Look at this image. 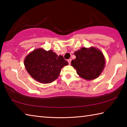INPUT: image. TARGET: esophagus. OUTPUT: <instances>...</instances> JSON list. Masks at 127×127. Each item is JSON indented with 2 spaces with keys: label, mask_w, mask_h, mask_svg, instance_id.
I'll list each match as a JSON object with an SVG mask.
<instances>
[{
  "label": "esophagus",
  "mask_w": 127,
  "mask_h": 127,
  "mask_svg": "<svg viewBox=\"0 0 127 127\" xmlns=\"http://www.w3.org/2000/svg\"><path fill=\"white\" fill-rule=\"evenodd\" d=\"M71 61H72L71 59H69L68 60V63H69V64H70V63H71Z\"/></svg>",
  "instance_id": "esophagus-1"
}]
</instances>
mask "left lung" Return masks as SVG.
Masks as SVG:
<instances>
[{
    "instance_id": "8db88e82",
    "label": "left lung",
    "mask_w": 127,
    "mask_h": 127,
    "mask_svg": "<svg viewBox=\"0 0 127 127\" xmlns=\"http://www.w3.org/2000/svg\"><path fill=\"white\" fill-rule=\"evenodd\" d=\"M76 58L71 62L79 77L86 80H92L100 76L104 70L105 59L98 49L81 48L74 52Z\"/></svg>"
}]
</instances>
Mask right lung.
I'll return each instance as SVG.
<instances>
[{"label":"right lung","mask_w":127,"mask_h":127,"mask_svg":"<svg viewBox=\"0 0 127 127\" xmlns=\"http://www.w3.org/2000/svg\"><path fill=\"white\" fill-rule=\"evenodd\" d=\"M24 64L27 72L36 81L49 83L59 77L62 68L68 63L63 56H58L53 50L46 51L40 48L26 57Z\"/></svg>","instance_id":"1"}]
</instances>
